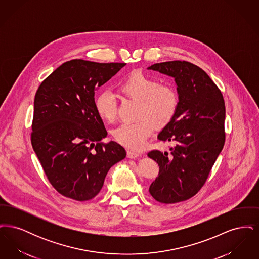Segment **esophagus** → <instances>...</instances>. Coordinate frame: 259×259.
I'll return each mask as SVG.
<instances>
[{"label": "esophagus", "instance_id": "34e87169", "mask_svg": "<svg viewBox=\"0 0 259 259\" xmlns=\"http://www.w3.org/2000/svg\"><path fill=\"white\" fill-rule=\"evenodd\" d=\"M139 155L140 154L135 151H132V150L127 151V157H129V158H137Z\"/></svg>", "mask_w": 259, "mask_h": 259}]
</instances>
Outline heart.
Segmentation results:
<instances>
[{"mask_svg": "<svg viewBox=\"0 0 259 259\" xmlns=\"http://www.w3.org/2000/svg\"><path fill=\"white\" fill-rule=\"evenodd\" d=\"M124 96L138 101L136 117L132 123H123L112 131L114 141L131 150H140L157 127L170 123L179 107V94L171 84H160L156 77L142 72H133L118 85ZM99 117L111 123L117 116V105L113 94L101 91L94 100Z\"/></svg>", "mask_w": 259, "mask_h": 259, "instance_id": "b5f03b06", "label": "heart"}]
</instances>
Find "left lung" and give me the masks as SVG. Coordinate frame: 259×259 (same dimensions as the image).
<instances>
[{"instance_id": "left-lung-1", "label": "left lung", "mask_w": 259, "mask_h": 259, "mask_svg": "<svg viewBox=\"0 0 259 259\" xmlns=\"http://www.w3.org/2000/svg\"><path fill=\"white\" fill-rule=\"evenodd\" d=\"M149 70L175 78L179 107L158 140L172 142L171 153L151 150L148 157L159 166L149 193L164 204L183 202L205 185L225 142V105L222 91L208 74L187 61L156 63Z\"/></svg>"}]
</instances>
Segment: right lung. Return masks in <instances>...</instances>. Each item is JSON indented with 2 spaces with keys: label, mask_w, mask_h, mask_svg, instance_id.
Segmentation results:
<instances>
[{
  "label": "right lung",
  "mask_w": 259,
  "mask_h": 259,
  "mask_svg": "<svg viewBox=\"0 0 259 259\" xmlns=\"http://www.w3.org/2000/svg\"><path fill=\"white\" fill-rule=\"evenodd\" d=\"M126 63L74 59L38 87L31 143L51 185L65 197L87 201L102 189L111 166L126 157L95 111L94 94Z\"/></svg>",
  "instance_id": "add662e5"
}]
</instances>
